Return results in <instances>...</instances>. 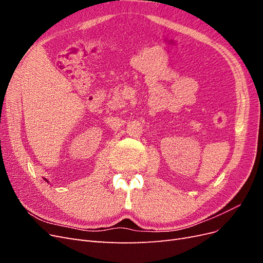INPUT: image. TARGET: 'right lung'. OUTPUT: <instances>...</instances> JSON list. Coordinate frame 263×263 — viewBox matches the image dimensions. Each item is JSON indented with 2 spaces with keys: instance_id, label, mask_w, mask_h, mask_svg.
I'll use <instances>...</instances> for the list:
<instances>
[{
  "instance_id": "right-lung-1",
  "label": "right lung",
  "mask_w": 263,
  "mask_h": 263,
  "mask_svg": "<svg viewBox=\"0 0 263 263\" xmlns=\"http://www.w3.org/2000/svg\"><path fill=\"white\" fill-rule=\"evenodd\" d=\"M46 181H47V180H46Z\"/></svg>"
}]
</instances>
